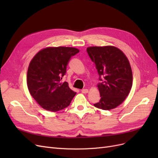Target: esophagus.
I'll use <instances>...</instances> for the list:
<instances>
[{"label":"esophagus","instance_id":"34e87169","mask_svg":"<svg viewBox=\"0 0 158 158\" xmlns=\"http://www.w3.org/2000/svg\"><path fill=\"white\" fill-rule=\"evenodd\" d=\"M81 92H82V93H83V94H86L88 92V89H83L81 90Z\"/></svg>","mask_w":158,"mask_h":158}]
</instances>
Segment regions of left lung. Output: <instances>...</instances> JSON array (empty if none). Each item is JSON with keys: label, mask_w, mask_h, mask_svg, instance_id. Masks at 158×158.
I'll use <instances>...</instances> for the list:
<instances>
[{"label": "left lung", "mask_w": 158, "mask_h": 158, "mask_svg": "<svg viewBox=\"0 0 158 158\" xmlns=\"http://www.w3.org/2000/svg\"><path fill=\"white\" fill-rule=\"evenodd\" d=\"M87 52L99 74V102L94 106L103 110L117 107L126 99L132 85V73L125 55L113 46L90 47Z\"/></svg>", "instance_id": "left-lung-1"}]
</instances>
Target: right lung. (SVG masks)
<instances>
[{
	"mask_svg": "<svg viewBox=\"0 0 158 158\" xmlns=\"http://www.w3.org/2000/svg\"><path fill=\"white\" fill-rule=\"evenodd\" d=\"M79 52L73 47H48L38 52L30 62L27 84L31 96L44 109L58 111L67 107L76 92L60 80L70 58Z\"/></svg>",
	"mask_w": 158,
	"mask_h": 158,
	"instance_id": "add662e5",
	"label": "right lung"
}]
</instances>
